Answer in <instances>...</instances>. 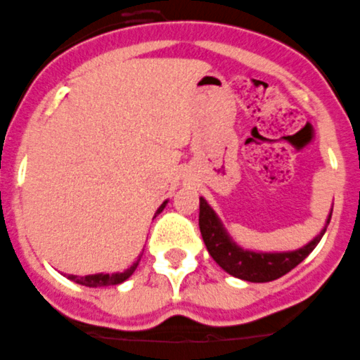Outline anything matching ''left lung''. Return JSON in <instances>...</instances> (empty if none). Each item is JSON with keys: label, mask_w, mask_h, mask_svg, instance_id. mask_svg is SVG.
Masks as SVG:
<instances>
[{"label": "left lung", "mask_w": 360, "mask_h": 360, "mask_svg": "<svg viewBox=\"0 0 360 360\" xmlns=\"http://www.w3.org/2000/svg\"><path fill=\"white\" fill-rule=\"evenodd\" d=\"M330 217L332 212L319 236L314 237L303 248L282 253H257L239 248L230 239L209 203L203 198H200V232H202L203 243H205L210 257L229 275L246 280V282H271V280L280 278V276L291 271L292 268H296L318 246L326 226L330 223Z\"/></svg>", "instance_id": "1"}]
</instances>
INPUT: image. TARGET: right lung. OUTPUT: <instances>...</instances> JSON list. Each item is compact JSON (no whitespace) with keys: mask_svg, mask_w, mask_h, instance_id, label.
<instances>
[{"mask_svg":"<svg viewBox=\"0 0 360 360\" xmlns=\"http://www.w3.org/2000/svg\"><path fill=\"white\" fill-rule=\"evenodd\" d=\"M166 203L167 202H164L162 205L158 207V210L155 212V216L162 212L164 207H166ZM139 260L131 264L130 268H128L127 271H123V273H112V275H103V273H100V275H87V276L69 275L68 278L72 280V282L82 283V285H87V288H107V285H117V283L124 282V280H127L128 276H130L131 273L135 271V269H137V266H139Z\"/></svg>","mask_w":360,"mask_h":360,"instance_id":"right-lung-1","label":"right lung"}]
</instances>
